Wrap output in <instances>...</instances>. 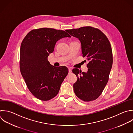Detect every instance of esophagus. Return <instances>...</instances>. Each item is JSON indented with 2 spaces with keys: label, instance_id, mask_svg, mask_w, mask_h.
<instances>
[{
  "label": "esophagus",
  "instance_id": "obj_1",
  "mask_svg": "<svg viewBox=\"0 0 133 133\" xmlns=\"http://www.w3.org/2000/svg\"><path fill=\"white\" fill-rule=\"evenodd\" d=\"M69 74L72 73V68H69Z\"/></svg>",
  "mask_w": 133,
  "mask_h": 133
}]
</instances>
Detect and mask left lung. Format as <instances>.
Here are the masks:
<instances>
[{
    "label": "left lung",
    "instance_id": "8db88e82",
    "mask_svg": "<svg viewBox=\"0 0 133 133\" xmlns=\"http://www.w3.org/2000/svg\"><path fill=\"white\" fill-rule=\"evenodd\" d=\"M66 31L81 42L83 57H86L89 62L87 72H82L78 69H73V73L77 77L73 85L74 91L83 101L96 100L102 92L109 80L113 63L111 44L100 30L91 26Z\"/></svg>",
    "mask_w": 133,
    "mask_h": 133
}]
</instances>
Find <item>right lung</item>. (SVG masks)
Instances as JSON below:
<instances>
[{
  "mask_svg": "<svg viewBox=\"0 0 133 133\" xmlns=\"http://www.w3.org/2000/svg\"><path fill=\"white\" fill-rule=\"evenodd\" d=\"M71 37L64 31L41 28L30 31L20 48V68L27 87L37 99L47 101L58 94L68 74L66 66L55 67L48 61L57 41Z\"/></svg>",
  "mask_w": 133,
  "mask_h": 133,
  "instance_id": "add662e5",
  "label": "right lung"
}]
</instances>
